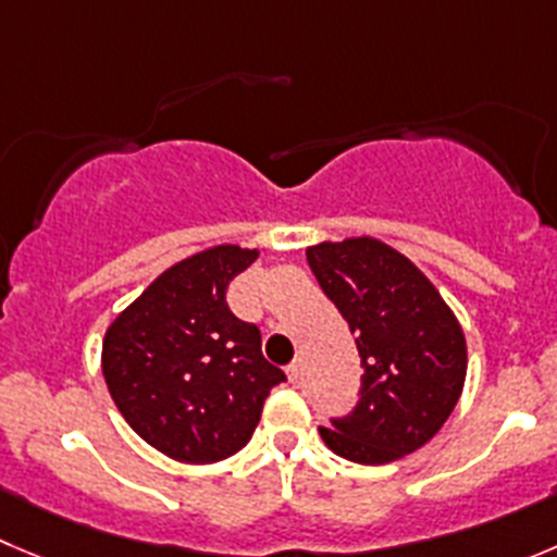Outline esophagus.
Returning <instances> with one entry per match:
<instances>
[{"label": "esophagus", "instance_id": "esophagus-1", "mask_svg": "<svg viewBox=\"0 0 557 557\" xmlns=\"http://www.w3.org/2000/svg\"><path fill=\"white\" fill-rule=\"evenodd\" d=\"M287 377H289V383H298L300 380V361H293L287 367Z\"/></svg>", "mask_w": 557, "mask_h": 557}]
</instances>
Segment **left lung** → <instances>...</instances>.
I'll use <instances>...</instances> for the list:
<instances>
[{"instance_id":"left-lung-1","label":"left lung","mask_w":557,"mask_h":557,"mask_svg":"<svg viewBox=\"0 0 557 557\" xmlns=\"http://www.w3.org/2000/svg\"><path fill=\"white\" fill-rule=\"evenodd\" d=\"M317 284L355 333L358 405L320 426L338 457L385 465L441 432L462 394L468 349L457 317L407 257L372 237L306 251Z\"/></svg>"}]
</instances>
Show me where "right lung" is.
Instances as JSON below:
<instances>
[{
	"label": "right lung",
	"instance_id": "right-lung-1",
	"mask_svg": "<svg viewBox=\"0 0 557 557\" xmlns=\"http://www.w3.org/2000/svg\"><path fill=\"white\" fill-rule=\"evenodd\" d=\"M257 251L215 246L183 259L111 322L103 377L125 421L177 462L210 465L251 441L270 388L262 333L237 320L226 287Z\"/></svg>",
	"mask_w": 557,
	"mask_h": 557
}]
</instances>
